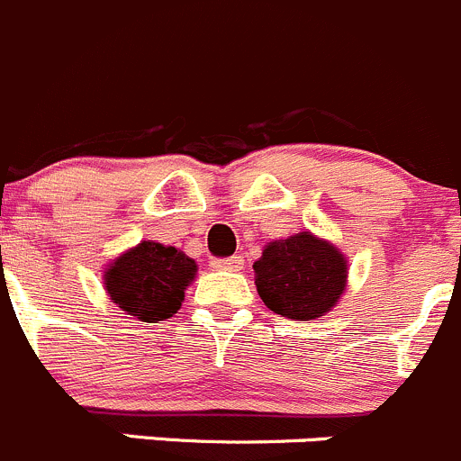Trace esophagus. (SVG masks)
Masks as SVG:
<instances>
[{
	"label": "esophagus",
	"instance_id": "obj_1",
	"mask_svg": "<svg viewBox=\"0 0 461 461\" xmlns=\"http://www.w3.org/2000/svg\"><path fill=\"white\" fill-rule=\"evenodd\" d=\"M244 267L242 256H230V258H219L212 260V269L217 271H240Z\"/></svg>",
	"mask_w": 461,
	"mask_h": 461
}]
</instances>
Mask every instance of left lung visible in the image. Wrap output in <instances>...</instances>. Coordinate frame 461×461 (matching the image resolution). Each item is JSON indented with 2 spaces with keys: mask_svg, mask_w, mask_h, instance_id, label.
<instances>
[{
  "mask_svg": "<svg viewBox=\"0 0 461 461\" xmlns=\"http://www.w3.org/2000/svg\"><path fill=\"white\" fill-rule=\"evenodd\" d=\"M253 271L267 308L294 321H314L330 312L348 285L341 249L310 230L267 244Z\"/></svg>",
  "mask_w": 461,
  "mask_h": 461,
  "instance_id": "1",
  "label": "left lung"
}]
</instances>
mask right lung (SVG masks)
Returning a JSON list of instances; mask_svg holds the SVG:
<instances>
[{
    "mask_svg": "<svg viewBox=\"0 0 461 461\" xmlns=\"http://www.w3.org/2000/svg\"><path fill=\"white\" fill-rule=\"evenodd\" d=\"M196 271V262L181 249L142 240L108 262L104 289L126 314L156 323L181 310Z\"/></svg>",
    "mask_w": 461,
    "mask_h": 461,
    "instance_id": "obj_1",
    "label": "right lung"
}]
</instances>
